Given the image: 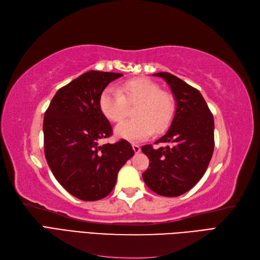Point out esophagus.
<instances>
[{"mask_svg": "<svg viewBox=\"0 0 260 260\" xmlns=\"http://www.w3.org/2000/svg\"><path fill=\"white\" fill-rule=\"evenodd\" d=\"M132 148H133V151H135L136 153H140V151H141L140 145H138V144H136V143L132 144Z\"/></svg>", "mask_w": 260, "mask_h": 260, "instance_id": "esophagus-1", "label": "esophagus"}]
</instances>
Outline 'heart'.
Instances as JSON below:
<instances>
[{"mask_svg":"<svg viewBox=\"0 0 260 260\" xmlns=\"http://www.w3.org/2000/svg\"><path fill=\"white\" fill-rule=\"evenodd\" d=\"M129 106H136L132 113L135 118L118 124L115 133L118 138L133 142L149 138L154 130L157 133L167 130L176 111L171 94L146 78L125 81L121 92L106 88L101 93L100 109L109 121H121Z\"/></svg>","mask_w":260,"mask_h":260,"instance_id":"heart-1","label":"heart"}]
</instances>
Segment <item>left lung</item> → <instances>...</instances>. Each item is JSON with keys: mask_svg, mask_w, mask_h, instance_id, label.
I'll list each match as a JSON object with an SVG mask.
<instances>
[{"mask_svg": "<svg viewBox=\"0 0 260 260\" xmlns=\"http://www.w3.org/2000/svg\"><path fill=\"white\" fill-rule=\"evenodd\" d=\"M168 83L176 99L169 130L155 142L142 146L149 166L142 174L145 184L158 195L176 198L187 192L205 174L214 153V117L201 92L169 73L154 74Z\"/></svg>", "mask_w": 260, "mask_h": 260, "instance_id": "8db88e82", "label": "left lung"}]
</instances>
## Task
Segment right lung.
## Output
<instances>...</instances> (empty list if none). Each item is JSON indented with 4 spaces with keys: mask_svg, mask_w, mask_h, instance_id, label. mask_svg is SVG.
Returning <instances> with one entry per match:
<instances>
[{
    "mask_svg": "<svg viewBox=\"0 0 260 260\" xmlns=\"http://www.w3.org/2000/svg\"><path fill=\"white\" fill-rule=\"evenodd\" d=\"M121 76L90 70L60 88L44 114V154L49 167L66 191L85 202L111 193L118 172L135 154L125 140L99 144L113 133L100 109L101 93Z\"/></svg>",
    "mask_w": 260,
    "mask_h": 260,
    "instance_id": "obj_1",
    "label": "right lung"
}]
</instances>
